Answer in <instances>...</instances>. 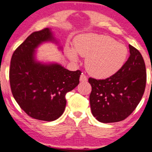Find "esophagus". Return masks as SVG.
<instances>
[{
    "mask_svg": "<svg viewBox=\"0 0 152 152\" xmlns=\"http://www.w3.org/2000/svg\"><path fill=\"white\" fill-rule=\"evenodd\" d=\"M80 81L81 82H86L87 81V77L84 74H82L80 76Z\"/></svg>",
    "mask_w": 152,
    "mask_h": 152,
    "instance_id": "1",
    "label": "esophagus"
}]
</instances>
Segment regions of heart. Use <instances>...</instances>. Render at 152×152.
Returning a JSON list of instances; mask_svg holds the SVG:
<instances>
[{
	"label": "heart",
	"mask_w": 152,
	"mask_h": 152,
	"mask_svg": "<svg viewBox=\"0 0 152 152\" xmlns=\"http://www.w3.org/2000/svg\"><path fill=\"white\" fill-rule=\"evenodd\" d=\"M74 48L67 46L68 57L72 61H78V53L86 57V66L96 78H106L117 73L128 56V49L114 38L104 35L83 34L75 39Z\"/></svg>",
	"instance_id": "obj_1"
}]
</instances>
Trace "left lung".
I'll list each match as a JSON object with an SVG mask.
<instances>
[{
	"instance_id": "8db88e82",
	"label": "left lung",
	"mask_w": 152,
	"mask_h": 152,
	"mask_svg": "<svg viewBox=\"0 0 152 152\" xmlns=\"http://www.w3.org/2000/svg\"><path fill=\"white\" fill-rule=\"evenodd\" d=\"M129 47V58L117 73L106 79L88 78L92 114L102 123L124 120L135 110L144 93L145 63L137 48Z\"/></svg>"
}]
</instances>
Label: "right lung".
Segmentation results:
<instances>
[{"instance_id": "right-lung-1", "label": "right lung", "mask_w": 152, "mask_h": 152, "mask_svg": "<svg viewBox=\"0 0 152 152\" xmlns=\"http://www.w3.org/2000/svg\"><path fill=\"white\" fill-rule=\"evenodd\" d=\"M48 41L54 38L48 28L26 38L12 56L9 80L12 94L26 114L36 119L51 121L64 113L66 94L79 83L81 71L36 61L35 48Z\"/></svg>"}]
</instances>
